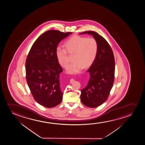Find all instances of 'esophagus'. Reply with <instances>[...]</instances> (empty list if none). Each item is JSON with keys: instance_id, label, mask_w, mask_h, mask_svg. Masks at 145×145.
<instances>
[{"instance_id": "obj_1", "label": "esophagus", "mask_w": 145, "mask_h": 145, "mask_svg": "<svg viewBox=\"0 0 145 145\" xmlns=\"http://www.w3.org/2000/svg\"><path fill=\"white\" fill-rule=\"evenodd\" d=\"M70 82L71 83H73V82H74V79H71L70 80Z\"/></svg>"}]
</instances>
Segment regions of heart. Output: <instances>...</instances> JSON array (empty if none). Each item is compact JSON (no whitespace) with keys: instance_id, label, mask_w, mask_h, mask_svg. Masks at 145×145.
<instances>
[{"instance_id":"heart-1","label":"heart","mask_w":145,"mask_h":145,"mask_svg":"<svg viewBox=\"0 0 145 145\" xmlns=\"http://www.w3.org/2000/svg\"><path fill=\"white\" fill-rule=\"evenodd\" d=\"M65 48L58 46L56 56L58 61L64 68L69 63V54H73V60L68 68L69 73H77L91 65L97 55L99 46L97 40L93 38L75 36L67 40L64 44Z\"/></svg>"}]
</instances>
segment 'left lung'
Instances as JSON below:
<instances>
[{
  "label": "left lung",
  "instance_id": "left-lung-1",
  "mask_svg": "<svg viewBox=\"0 0 145 145\" xmlns=\"http://www.w3.org/2000/svg\"><path fill=\"white\" fill-rule=\"evenodd\" d=\"M91 35L97 40L99 49L95 61L88 70L90 75L87 85L81 90V101L89 107H96L105 103L113 86L115 59L111 46L97 32L86 31L80 34Z\"/></svg>",
  "mask_w": 145,
  "mask_h": 145
}]
</instances>
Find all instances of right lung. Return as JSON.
<instances>
[{
	"instance_id": "right-lung-1",
	"label": "right lung",
	"mask_w": 145,
	"mask_h": 145,
	"mask_svg": "<svg viewBox=\"0 0 145 145\" xmlns=\"http://www.w3.org/2000/svg\"><path fill=\"white\" fill-rule=\"evenodd\" d=\"M71 32L49 30L36 40L26 59V80L34 99L48 108L62 101L63 93L60 87L59 75L63 71L56 56L61 40Z\"/></svg>"
}]
</instances>
